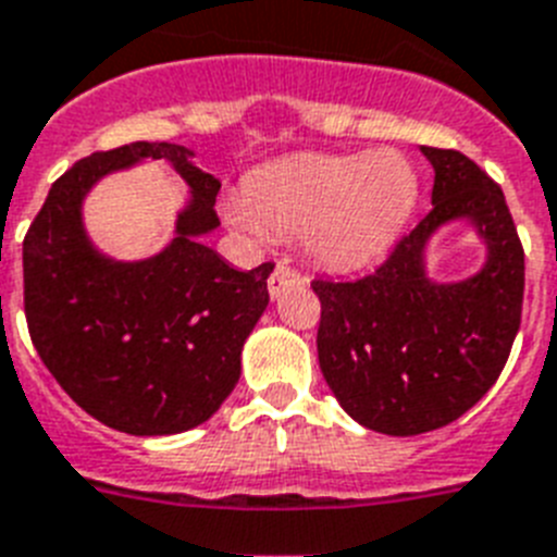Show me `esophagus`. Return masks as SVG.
Here are the masks:
<instances>
[{
    "label": "esophagus",
    "instance_id": "1",
    "mask_svg": "<svg viewBox=\"0 0 557 557\" xmlns=\"http://www.w3.org/2000/svg\"><path fill=\"white\" fill-rule=\"evenodd\" d=\"M300 283H302V277L297 274V271L288 269L286 263H277V269L271 271V277H269V294L274 297V300H277L280 294L286 292V288L300 286Z\"/></svg>",
    "mask_w": 557,
    "mask_h": 557
}]
</instances>
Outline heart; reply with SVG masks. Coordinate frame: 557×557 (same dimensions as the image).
I'll return each mask as SVG.
<instances>
[{"instance_id": "obj_1", "label": "heart", "mask_w": 557, "mask_h": 557, "mask_svg": "<svg viewBox=\"0 0 557 557\" xmlns=\"http://www.w3.org/2000/svg\"><path fill=\"white\" fill-rule=\"evenodd\" d=\"M419 177L399 152L294 156L251 172L226 218L246 235L300 237L306 255L329 271L376 263L408 223Z\"/></svg>"}]
</instances>
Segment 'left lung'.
<instances>
[{
	"label": "left lung",
	"mask_w": 557,
	"mask_h": 557,
	"mask_svg": "<svg viewBox=\"0 0 557 557\" xmlns=\"http://www.w3.org/2000/svg\"><path fill=\"white\" fill-rule=\"evenodd\" d=\"M433 209L368 277L314 280L322 302L320 371L345 413L387 436L445 428L495 385L516 343L524 302V249L502 186L456 149L422 147ZM467 220L485 265L465 281L426 274L438 227Z\"/></svg>",
	"instance_id": "8db88e82"
}]
</instances>
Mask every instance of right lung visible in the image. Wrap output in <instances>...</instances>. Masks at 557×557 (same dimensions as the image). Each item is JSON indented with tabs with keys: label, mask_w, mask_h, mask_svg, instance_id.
I'll return each instance as SVG.
<instances>
[{
	"label": "right lung",
	"mask_w": 557,
	"mask_h": 557,
	"mask_svg": "<svg viewBox=\"0 0 557 557\" xmlns=\"http://www.w3.org/2000/svg\"><path fill=\"white\" fill-rule=\"evenodd\" d=\"M181 144L135 141L73 163L48 191L22 246L30 339L78 408L129 436L198 428L240 380V350L269 306L274 265L237 271L203 237L221 226V181ZM166 160L190 198L158 256L115 261L83 228L101 176Z\"/></svg>",
	"instance_id": "right-lung-1"
}]
</instances>
